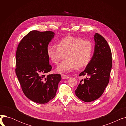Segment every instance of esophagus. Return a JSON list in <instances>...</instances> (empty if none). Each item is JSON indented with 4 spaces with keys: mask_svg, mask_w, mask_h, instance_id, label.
<instances>
[{
    "mask_svg": "<svg viewBox=\"0 0 126 126\" xmlns=\"http://www.w3.org/2000/svg\"><path fill=\"white\" fill-rule=\"evenodd\" d=\"M61 78L62 79H68L69 77L68 76L62 74L61 75Z\"/></svg>",
    "mask_w": 126,
    "mask_h": 126,
    "instance_id": "1",
    "label": "esophagus"
}]
</instances>
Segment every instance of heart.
Masks as SVG:
<instances>
[{
  "label": "heart",
  "mask_w": 126,
  "mask_h": 126,
  "mask_svg": "<svg viewBox=\"0 0 126 126\" xmlns=\"http://www.w3.org/2000/svg\"><path fill=\"white\" fill-rule=\"evenodd\" d=\"M58 46L49 44L47 47V54L51 62L55 64L66 57V59L56 69L59 73H68L78 66L80 68L86 66L91 59L94 47L90 41L69 36L60 40Z\"/></svg>",
  "instance_id": "b5f03b06"
}]
</instances>
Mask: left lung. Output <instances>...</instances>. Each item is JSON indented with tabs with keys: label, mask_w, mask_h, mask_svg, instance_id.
Wrapping results in <instances>:
<instances>
[{
	"label": "left lung",
	"mask_w": 126,
	"mask_h": 126,
	"mask_svg": "<svg viewBox=\"0 0 126 126\" xmlns=\"http://www.w3.org/2000/svg\"><path fill=\"white\" fill-rule=\"evenodd\" d=\"M93 56L85 70L79 76H86L75 91L76 96L85 102L100 97L108 84L112 68V54L106 40L95 33Z\"/></svg>",
	"instance_id": "8db88e82"
}]
</instances>
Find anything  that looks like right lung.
<instances>
[{
    "mask_svg": "<svg viewBox=\"0 0 126 126\" xmlns=\"http://www.w3.org/2000/svg\"><path fill=\"white\" fill-rule=\"evenodd\" d=\"M55 34L32 31L20 42L16 54V74L25 95L38 104H45L56 96L59 74L47 75L49 64L47 47Z\"/></svg>",
    "mask_w": 126,
    "mask_h": 126,
    "instance_id": "right-lung-1",
    "label": "right lung"
}]
</instances>
